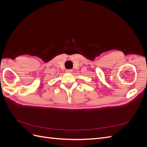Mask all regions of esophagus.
<instances>
[{
    "instance_id": "esophagus-1",
    "label": "esophagus",
    "mask_w": 147,
    "mask_h": 147,
    "mask_svg": "<svg viewBox=\"0 0 147 147\" xmlns=\"http://www.w3.org/2000/svg\"><path fill=\"white\" fill-rule=\"evenodd\" d=\"M72 71H73V70H72V69H67V70H66V72H68V73H71V72H72Z\"/></svg>"
}]
</instances>
